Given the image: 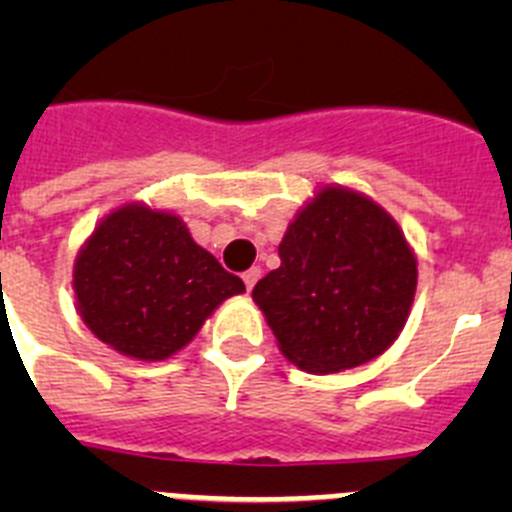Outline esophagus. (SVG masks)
I'll use <instances>...</instances> for the list:
<instances>
[{
    "label": "esophagus",
    "mask_w": 512,
    "mask_h": 512,
    "mask_svg": "<svg viewBox=\"0 0 512 512\" xmlns=\"http://www.w3.org/2000/svg\"><path fill=\"white\" fill-rule=\"evenodd\" d=\"M259 277H261L259 266H251V269H248V271H243V284H246L248 292H251V289H253V284L259 282Z\"/></svg>",
    "instance_id": "obj_1"
}]
</instances>
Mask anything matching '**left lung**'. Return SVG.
Wrapping results in <instances>:
<instances>
[{
  "mask_svg": "<svg viewBox=\"0 0 512 512\" xmlns=\"http://www.w3.org/2000/svg\"><path fill=\"white\" fill-rule=\"evenodd\" d=\"M279 259L253 287V302L292 364L310 374L354 369L400 336L418 264L377 202L323 187L289 223Z\"/></svg>",
  "mask_w": 512,
  "mask_h": 512,
  "instance_id": "8db88e82",
  "label": "left lung"
}]
</instances>
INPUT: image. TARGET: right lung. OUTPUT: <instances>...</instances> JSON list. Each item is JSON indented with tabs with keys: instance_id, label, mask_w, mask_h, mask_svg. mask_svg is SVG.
<instances>
[{
	"instance_id": "add662e5",
	"label": "right lung",
	"mask_w": 512,
	"mask_h": 512,
	"mask_svg": "<svg viewBox=\"0 0 512 512\" xmlns=\"http://www.w3.org/2000/svg\"><path fill=\"white\" fill-rule=\"evenodd\" d=\"M74 292L99 341L133 359L161 361L246 284L192 241L182 217L125 205L104 217L76 256Z\"/></svg>"
}]
</instances>
